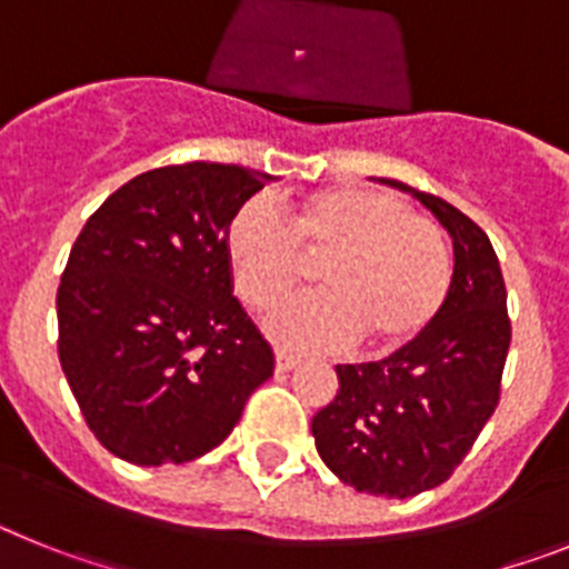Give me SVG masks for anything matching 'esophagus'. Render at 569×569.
Wrapping results in <instances>:
<instances>
[{
  "label": "esophagus",
  "instance_id": "1",
  "mask_svg": "<svg viewBox=\"0 0 569 569\" xmlns=\"http://www.w3.org/2000/svg\"><path fill=\"white\" fill-rule=\"evenodd\" d=\"M296 365H299V356L288 353V350H276V370H279V373H288Z\"/></svg>",
  "mask_w": 569,
  "mask_h": 569
}]
</instances>
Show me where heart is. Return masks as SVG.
<instances>
[{
  "instance_id": "1",
  "label": "heart",
  "mask_w": 569,
  "mask_h": 569,
  "mask_svg": "<svg viewBox=\"0 0 569 569\" xmlns=\"http://www.w3.org/2000/svg\"><path fill=\"white\" fill-rule=\"evenodd\" d=\"M239 299L264 308L321 261L319 293L276 301L264 328L296 350L347 347L399 350L419 339L450 288V244L430 216L387 190L339 184L288 204L268 196L236 208L224 236Z\"/></svg>"
}]
</instances>
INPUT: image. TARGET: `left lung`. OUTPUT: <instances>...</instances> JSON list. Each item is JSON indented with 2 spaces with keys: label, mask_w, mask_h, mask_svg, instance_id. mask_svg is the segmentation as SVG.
<instances>
[{
  "label": "left lung",
  "mask_w": 569,
  "mask_h": 569,
  "mask_svg": "<svg viewBox=\"0 0 569 569\" xmlns=\"http://www.w3.org/2000/svg\"><path fill=\"white\" fill-rule=\"evenodd\" d=\"M453 239V279L433 325L381 361L339 365V393L313 416L321 461L345 485L410 499L453 476L499 407L510 316L485 230L450 202L396 179Z\"/></svg>",
  "instance_id": "left-lung-1"
}]
</instances>
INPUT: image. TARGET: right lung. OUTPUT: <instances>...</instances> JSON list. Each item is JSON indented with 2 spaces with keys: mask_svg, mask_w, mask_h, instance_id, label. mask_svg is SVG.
I'll list each match as a JSON object with an SVG mask.
<instances>
[{
  "mask_svg": "<svg viewBox=\"0 0 569 569\" xmlns=\"http://www.w3.org/2000/svg\"><path fill=\"white\" fill-rule=\"evenodd\" d=\"M268 173L168 164L110 193L70 248L59 361L110 453L184 465L222 445L273 376V350L233 296L224 236Z\"/></svg>",
  "mask_w": 569,
  "mask_h": 569,
  "instance_id": "1",
  "label": "right lung"
}]
</instances>
